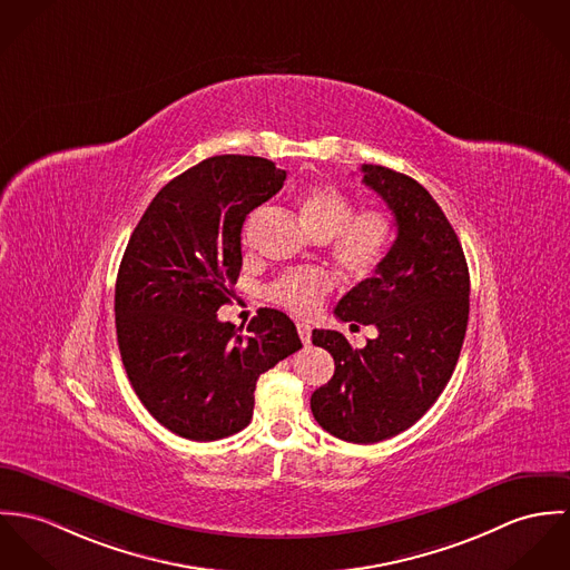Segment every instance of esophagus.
<instances>
[{"label": "esophagus", "instance_id": "1", "mask_svg": "<svg viewBox=\"0 0 570 570\" xmlns=\"http://www.w3.org/2000/svg\"><path fill=\"white\" fill-rule=\"evenodd\" d=\"M297 332H299V338H302V343L304 345H308L311 343V325L308 323H297Z\"/></svg>", "mask_w": 570, "mask_h": 570}]
</instances>
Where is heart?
Instances as JSON below:
<instances>
[{
  "label": "heart",
  "instance_id": "b5f03b06",
  "mask_svg": "<svg viewBox=\"0 0 570 570\" xmlns=\"http://www.w3.org/2000/svg\"><path fill=\"white\" fill-rule=\"evenodd\" d=\"M299 212L316 238L330 240L332 257L347 277L365 279L379 271L393 243L386 212H354L350 194L330 184H313L302 191ZM330 288L332 277L323 268H295L273 282L271 297L297 315H311Z\"/></svg>",
  "mask_w": 570,
  "mask_h": 570
}]
</instances>
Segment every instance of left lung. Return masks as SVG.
Wrapping results in <instances>:
<instances>
[{
	"label": "left lung",
	"mask_w": 570,
	"mask_h": 570,
	"mask_svg": "<svg viewBox=\"0 0 570 570\" xmlns=\"http://www.w3.org/2000/svg\"><path fill=\"white\" fill-rule=\"evenodd\" d=\"M363 184L393 212L395 243L374 277L356 284L334 315L374 325L354 350L336 330H313L334 358V376L311 409L321 429L352 443L389 440L413 426L454 372L470 313V273L442 207L415 179L363 164Z\"/></svg>",
	"instance_id": "obj_1"
}]
</instances>
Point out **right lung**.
Returning <instances> with one entry per match:
<instances>
[{
  "label": "right lung",
  "mask_w": 570,
  "mask_h": 570,
  "mask_svg": "<svg viewBox=\"0 0 570 570\" xmlns=\"http://www.w3.org/2000/svg\"><path fill=\"white\" fill-rule=\"evenodd\" d=\"M286 173L249 155H218L166 184L137 223L116 282V332L128 380L148 413L191 442L243 431L259 374L302 347L295 323L259 308L220 321L243 268L249 212Z\"/></svg>",
  "instance_id": "add662e5"
}]
</instances>
